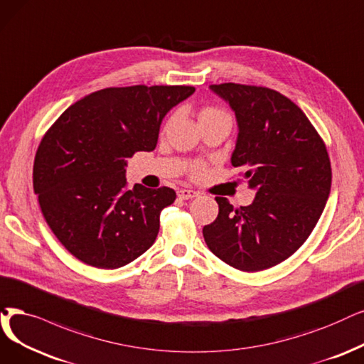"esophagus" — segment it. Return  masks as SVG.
Instances as JSON below:
<instances>
[{
  "mask_svg": "<svg viewBox=\"0 0 364 364\" xmlns=\"http://www.w3.org/2000/svg\"><path fill=\"white\" fill-rule=\"evenodd\" d=\"M197 196H198L197 191L186 190V188H182V190L178 191V197L182 198V200H190V198H194V197H197Z\"/></svg>",
  "mask_w": 364,
  "mask_h": 364,
  "instance_id": "esophagus-1",
  "label": "esophagus"
}]
</instances>
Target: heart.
Segmentation results:
<instances>
[{
    "label": "heart",
    "instance_id": "1",
    "mask_svg": "<svg viewBox=\"0 0 364 364\" xmlns=\"http://www.w3.org/2000/svg\"><path fill=\"white\" fill-rule=\"evenodd\" d=\"M218 119H230V116L225 110H223L221 107H216V106H206V107H203L198 113V122L200 124H206V122H212V121H218ZM205 171H206L205 164L194 163L191 166L193 178L203 176Z\"/></svg>",
    "mask_w": 364,
    "mask_h": 364
}]
</instances>
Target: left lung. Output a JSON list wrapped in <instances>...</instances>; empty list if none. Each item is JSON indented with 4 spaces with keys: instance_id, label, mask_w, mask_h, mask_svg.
<instances>
[{
    "instance_id": "1",
    "label": "left lung",
    "mask_w": 364,
    "mask_h": 364,
    "mask_svg": "<svg viewBox=\"0 0 364 364\" xmlns=\"http://www.w3.org/2000/svg\"><path fill=\"white\" fill-rule=\"evenodd\" d=\"M210 88L236 113L231 164L245 168L242 178L257 196L237 209L215 197L220 212L203 236L228 266L266 270L291 257L315 228L331 186L328 152L308 116L281 92L231 82Z\"/></svg>"
}]
</instances>
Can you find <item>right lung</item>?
<instances>
[{
	"mask_svg": "<svg viewBox=\"0 0 364 364\" xmlns=\"http://www.w3.org/2000/svg\"><path fill=\"white\" fill-rule=\"evenodd\" d=\"M194 91L183 85L100 90L70 106L43 136L34 191L53 235L82 263L118 269L154 245L159 213L176 193L140 183L129 190L127 158L154 151L167 112Z\"/></svg>",
	"mask_w": 364,
	"mask_h": 364,
	"instance_id": "add662e5",
	"label": "right lung"
}]
</instances>
